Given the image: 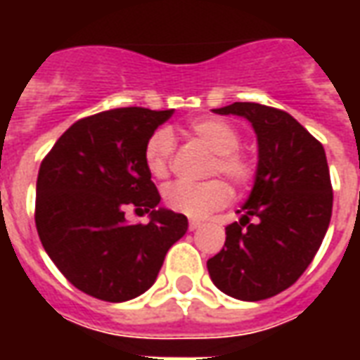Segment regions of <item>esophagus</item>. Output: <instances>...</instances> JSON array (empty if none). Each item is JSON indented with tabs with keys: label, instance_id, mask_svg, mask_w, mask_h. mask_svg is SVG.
Segmentation results:
<instances>
[{
	"label": "esophagus",
	"instance_id": "obj_1",
	"mask_svg": "<svg viewBox=\"0 0 360 360\" xmlns=\"http://www.w3.org/2000/svg\"><path fill=\"white\" fill-rule=\"evenodd\" d=\"M200 226H202L200 219H188V229H191V231H195V229H198Z\"/></svg>",
	"mask_w": 360,
	"mask_h": 360
}]
</instances>
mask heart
<instances>
[{"mask_svg": "<svg viewBox=\"0 0 360 360\" xmlns=\"http://www.w3.org/2000/svg\"><path fill=\"white\" fill-rule=\"evenodd\" d=\"M188 133L193 139L212 150L208 175H226L235 187H247L255 179L257 165L252 158L239 148L241 134L231 123L218 117H200L191 121ZM173 134L167 129H158L146 142L144 162L152 177L165 179L172 169ZM231 198V191L226 181L210 179L193 183H173L164 188V204L173 212L191 218H202L210 212L226 206Z\"/></svg>", "mask_w": 360, "mask_h": 360, "instance_id": "b5f03b06", "label": "heart"}]
</instances>
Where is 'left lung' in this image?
Masks as SVG:
<instances>
[{
    "instance_id": "8db88e82",
    "label": "left lung",
    "mask_w": 360,
    "mask_h": 360,
    "mask_svg": "<svg viewBox=\"0 0 360 360\" xmlns=\"http://www.w3.org/2000/svg\"><path fill=\"white\" fill-rule=\"evenodd\" d=\"M249 119L257 133L255 187L226 245L206 266L214 285L239 301H262L301 278L332 218V181L324 146L287 111L255 102L214 110Z\"/></svg>"
}]
</instances>
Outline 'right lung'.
I'll return each mask as SVG.
<instances>
[{"instance_id": "right-lung-1", "label": "right lung", "mask_w": 360, "mask_h": 360, "mask_svg": "<svg viewBox=\"0 0 360 360\" xmlns=\"http://www.w3.org/2000/svg\"><path fill=\"white\" fill-rule=\"evenodd\" d=\"M173 110L119 108L79 119L44 158L36 229L59 271L82 293L123 302L156 281L167 250L187 233L183 214L158 208L144 148ZM127 207L150 216L129 224Z\"/></svg>"}]
</instances>
